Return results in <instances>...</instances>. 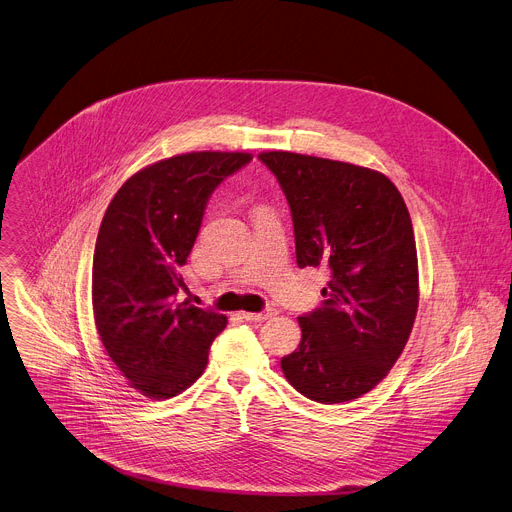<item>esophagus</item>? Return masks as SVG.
<instances>
[{
	"instance_id": "1",
	"label": "esophagus",
	"mask_w": 512,
	"mask_h": 512,
	"mask_svg": "<svg viewBox=\"0 0 512 512\" xmlns=\"http://www.w3.org/2000/svg\"><path fill=\"white\" fill-rule=\"evenodd\" d=\"M241 316H243L245 320H249V322H263V320L275 316V310H273V308H267V310H263V312H241Z\"/></svg>"
}]
</instances>
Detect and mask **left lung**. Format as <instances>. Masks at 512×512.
Returning a JSON list of instances; mask_svg holds the SVG:
<instances>
[{
    "label": "left lung",
    "instance_id": "8db88e82",
    "mask_svg": "<svg viewBox=\"0 0 512 512\" xmlns=\"http://www.w3.org/2000/svg\"><path fill=\"white\" fill-rule=\"evenodd\" d=\"M261 163L290 204L298 267H327L322 306L300 316V347L282 357L306 398L337 404L376 388L410 337L418 263L408 208L374 169L269 151Z\"/></svg>",
    "mask_w": 512,
    "mask_h": 512
}]
</instances>
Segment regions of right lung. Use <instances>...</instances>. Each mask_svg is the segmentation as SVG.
<instances>
[{
    "label": "right lung",
    "instance_id": "obj_1",
    "mask_svg": "<svg viewBox=\"0 0 512 512\" xmlns=\"http://www.w3.org/2000/svg\"><path fill=\"white\" fill-rule=\"evenodd\" d=\"M253 155L200 151L134 173L110 202L96 241L91 302L98 335L128 384L157 400L206 369L226 316L177 302L212 192Z\"/></svg>",
    "mask_w": 512,
    "mask_h": 512
}]
</instances>
